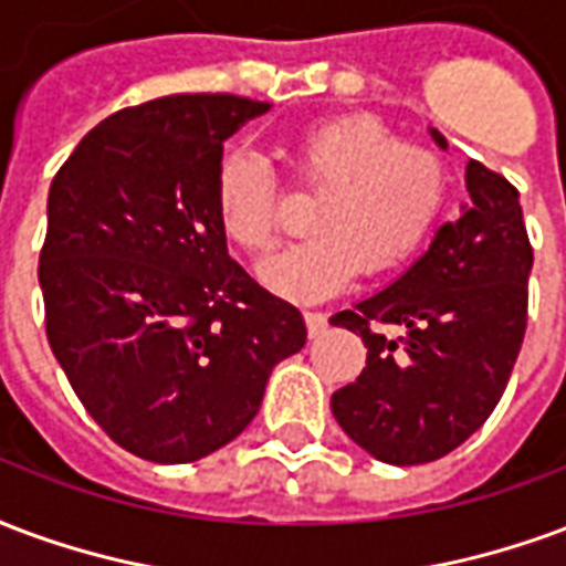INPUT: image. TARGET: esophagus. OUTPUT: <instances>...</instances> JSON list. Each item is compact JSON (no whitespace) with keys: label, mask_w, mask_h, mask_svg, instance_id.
Instances as JSON below:
<instances>
[{"label":"esophagus","mask_w":566,"mask_h":566,"mask_svg":"<svg viewBox=\"0 0 566 566\" xmlns=\"http://www.w3.org/2000/svg\"><path fill=\"white\" fill-rule=\"evenodd\" d=\"M304 323H307L311 337H319V334H325V328H328V316L319 311H307L304 313Z\"/></svg>","instance_id":"34e87169"}]
</instances>
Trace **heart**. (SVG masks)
Wrapping results in <instances>:
<instances>
[{
	"label": "heart",
	"mask_w": 566,
	"mask_h": 566,
	"mask_svg": "<svg viewBox=\"0 0 566 566\" xmlns=\"http://www.w3.org/2000/svg\"><path fill=\"white\" fill-rule=\"evenodd\" d=\"M301 187L319 189L311 226L316 232L268 255L259 277L292 301H319L349 286L368 268L389 274L410 262L447 210L443 159L422 144H398L379 119L344 114L289 142ZM213 205L232 243L265 253L277 241L280 192L253 153H229L217 171Z\"/></svg>",
	"instance_id": "obj_1"
}]
</instances>
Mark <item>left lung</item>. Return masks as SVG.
I'll use <instances>...</instances> for the list:
<instances>
[{"instance_id": "1", "label": "left lung", "mask_w": 566, "mask_h": 566, "mask_svg": "<svg viewBox=\"0 0 566 566\" xmlns=\"http://www.w3.org/2000/svg\"><path fill=\"white\" fill-rule=\"evenodd\" d=\"M434 142L447 147L440 132ZM468 192L464 213L401 280L332 316L368 346V368L334 391L332 413L386 464L461 447L492 416L522 349L534 250L518 189L470 159Z\"/></svg>"}]
</instances>
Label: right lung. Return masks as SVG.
<instances>
[{
  "mask_svg": "<svg viewBox=\"0 0 566 566\" xmlns=\"http://www.w3.org/2000/svg\"><path fill=\"white\" fill-rule=\"evenodd\" d=\"M268 108L226 93L123 108L51 184L39 255L48 344L98 428L156 464L234 440L271 368L307 340L298 307L229 255L213 205L222 142Z\"/></svg>",
  "mask_w": 566,
  "mask_h": 566,
  "instance_id": "add662e5",
  "label": "right lung"
}]
</instances>
